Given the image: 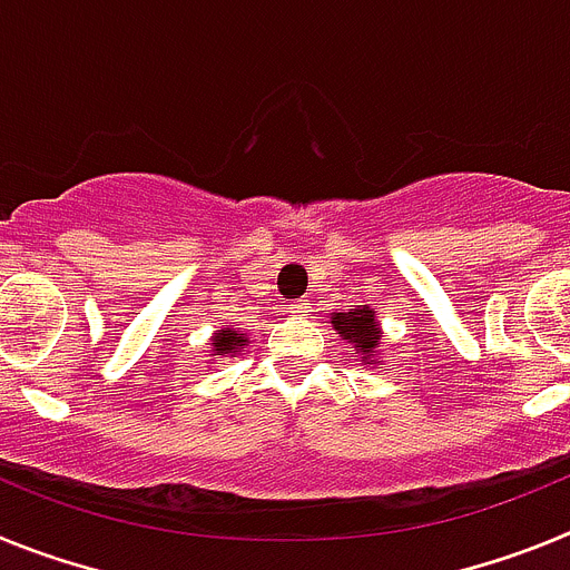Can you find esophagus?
Segmentation results:
<instances>
[{
  "label": "esophagus",
  "mask_w": 570,
  "mask_h": 570,
  "mask_svg": "<svg viewBox=\"0 0 570 570\" xmlns=\"http://www.w3.org/2000/svg\"><path fill=\"white\" fill-rule=\"evenodd\" d=\"M308 308H311V302L305 299V296H302V299L291 302V305H288V314H305V311H308Z\"/></svg>",
  "instance_id": "esophagus-1"
}]
</instances>
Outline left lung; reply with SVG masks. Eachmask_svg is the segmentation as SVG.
<instances>
[{"instance_id":"8db88e82","label":"left lung","mask_w":570,"mask_h":570,"mask_svg":"<svg viewBox=\"0 0 570 570\" xmlns=\"http://www.w3.org/2000/svg\"><path fill=\"white\" fill-rule=\"evenodd\" d=\"M334 328L345 336L347 342H354V347L360 351L362 360H371L374 351L380 347V331H376V320H374V311L367 308H354L347 311V314H336L334 320Z\"/></svg>"}]
</instances>
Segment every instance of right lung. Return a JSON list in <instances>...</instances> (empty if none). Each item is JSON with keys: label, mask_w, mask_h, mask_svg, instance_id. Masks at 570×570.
Masks as SVG:
<instances>
[{"label": "right lung", "mask_w": 570, "mask_h": 570, "mask_svg": "<svg viewBox=\"0 0 570 570\" xmlns=\"http://www.w3.org/2000/svg\"><path fill=\"white\" fill-rule=\"evenodd\" d=\"M245 336L239 334V331H234V328H225L223 334H216L214 336V351L219 356H225V354H236V347L239 345H245Z\"/></svg>", "instance_id": "obj_1"}]
</instances>
